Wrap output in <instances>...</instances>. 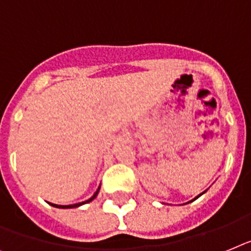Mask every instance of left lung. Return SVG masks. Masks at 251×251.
I'll return each instance as SVG.
<instances>
[{"label":"left lung","mask_w":251,"mask_h":251,"mask_svg":"<svg viewBox=\"0 0 251 251\" xmlns=\"http://www.w3.org/2000/svg\"><path fill=\"white\" fill-rule=\"evenodd\" d=\"M198 197H199V195H198ZM198 197H197V198H198ZM197 198H195V199H197Z\"/></svg>","instance_id":"obj_1"}]
</instances>
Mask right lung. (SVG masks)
<instances>
[{
	"label": "right lung",
	"instance_id": "right-lung-1",
	"mask_svg": "<svg viewBox=\"0 0 251 251\" xmlns=\"http://www.w3.org/2000/svg\"><path fill=\"white\" fill-rule=\"evenodd\" d=\"M98 191H100V187H98V190L96 191V193H94V195L92 198H90V199H88V201H83V203H77V204H74V205H57V204H52V203H50V205H53V207H57V208H75V207H79V205H81V204H85V203H89V201H92L94 199V198L97 197V194H98Z\"/></svg>",
	"mask_w": 251,
	"mask_h": 251
}]
</instances>
